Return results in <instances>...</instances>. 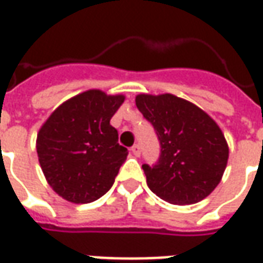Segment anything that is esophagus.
Returning a JSON list of instances; mask_svg holds the SVG:
<instances>
[{
	"mask_svg": "<svg viewBox=\"0 0 263 263\" xmlns=\"http://www.w3.org/2000/svg\"><path fill=\"white\" fill-rule=\"evenodd\" d=\"M132 153L135 154L136 157H139V156H140V146H139V144H135V146L132 147Z\"/></svg>",
	"mask_w": 263,
	"mask_h": 263,
	"instance_id": "esophagus-1",
	"label": "esophagus"
}]
</instances>
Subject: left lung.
Segmentation results:
<instances>
[{"label":"left lung","mask_w":263,"mask_h":263,"mask_svg":"<svg viewBox=\"0 0 263 263\" xmlns=\"http://www.w3.org/2000/svg\"><path fill=\"white\" fill-rule=\"evenodd\" d=\"M136 106L156 130L161 146L157 164H143L147 185L161 200L185 205L215 190L230 148L214 119L171 93L136 96Z\"/></svg>","instance_id":"obj_1"}]
</instances>
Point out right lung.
I'll use <instances>...</instances> for the list:
<instances>
[{
	"instance_id": "1",
	"label": "right lung",
	"mask_w": 263,
	"mask_h": 263,
	"mask_svg": "<svg viewBox=\"0 0 263 263\" xmlns=\"http://www.w3.org/2000/svg\"><path fill=\"white\" fill-rule=\"evenodd\" d=\"M123 102V95L90 89L58 106L41 126L39 164L63 200L87 204L111 188L128 154L117 143V130L110 124Z\"/></svg>"
}]
</instances>
